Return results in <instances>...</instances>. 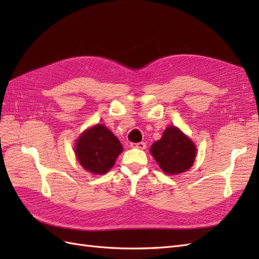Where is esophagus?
I'll use <instances>...</instances> for the list:
<instances>
[{
  "label": "esophagus",
  "mask_w": 259,
  "mask_h": 259,
  "mask_svg": "<svg viewBox=\"0 0 259 259\" xmlns=\"http://www.w3.org/2000/svg\"><path fill=\"white\" fill-rule=\"evenodd\" d=\"M131 148H137V149H141V150H144L145 148H147V143L145 142H138V143H130Z\"/></svg>",
  "instance_id": "34e87169"
}]
</instances>
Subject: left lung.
Instances as JSON below:
<instances>
[{
	"label": "left lung",
	"mask_w": 259,
	"mask_h": 259,
	"mask_svg": "<svg viewBox=\"0 0 259 259\" xmlns=\"http://www.w3.org/2000/svg\"><path fill=\"white\" fill-rule=\"evenodd\" d=\"M151 153L164 173L174 175L193 166L196 147L180 129L168 127L161 140L152 144Z\"/></svg>",
	"instance_id": "1"
}]
</instances>
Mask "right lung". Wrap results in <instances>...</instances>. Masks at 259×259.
<instances>
[{
  "label": "right lung",
  "mask_w": 259,
  "mask_h": 259,
  "mask_svg": "<svg viewBox=\"0 0 259 259\" xmlns=\"http://www.w3.org/2000/svg\"><path fill=\"white\" fill-rule=\"evenodd\" d=\"M121 152V143L103 124H96L83 132L75 145L79 164L93 174L107 173Z\"/></svg>",
  "instance_id": "right-lung-1"
}]
</instances>
